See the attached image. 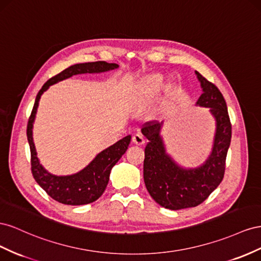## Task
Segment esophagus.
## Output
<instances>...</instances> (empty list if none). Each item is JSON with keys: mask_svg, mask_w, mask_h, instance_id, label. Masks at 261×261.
Instances as JSON below:
<instances>
[{"mask_svg": "<svg viewBox=\"0 0 261 261\" xmlns=\"http://www.w3.org/2000/svg\"><path fill=\"white\" fill-rule=\"evenodd\" d=\"M132 141H133V143L137 144V145H142V144L145 143L144 137L139 135V133H137V135H135V136L132 137Z\"/></svg>", "mask_w": 261, "mask_h": 261, "instance_id": "1", "label": "esophagus"}]
</instances>
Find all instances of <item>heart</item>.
I'll return each mask as SVG.
<instances>
[{
    "label": "heart",
    "instance_id": "1",
    "mask_svg": "<svg viewBox=\"0 0 261 261\" xmlns=\"http://www.w3.org/2000/svg\"><path fill=\"white\" fill-rule=\"evenodd\" d=\"M162 85L163 76L161 74H150L137 84L135 91H133V96H135L133 98L138 102L151 99L160 92Z\"/></svg>",
    "mask_w": 261,
    "mask_h": 261
}]
</instances>
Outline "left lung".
Returning a JSON list of instances; mask_svg holds the SVG:
<instances>
[{
    "label": "left lung",
    "mask_w": 261,
    "mask_h": 261,
    "mask_svg": "<svg viewBox=\"0 0 261 261\" xmlns=\"http://www.w3.org/2000/svg\"><path fill=\"white\" fill-rule=\"evenodd\" d=\"M203 93L197 105L209 108L217 130L207 160L197 168H182L166 153L161 137L163 122H146L142 133L145 146L143 177L145 187L160 205L170 210L197 206L209 197L223 180L225 161L232 138L227 106L220 89L196 71Z\"/></svg>",
    "instance_id": "left-lung-1"
}]
</instances>
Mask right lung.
I'll use <instances>...</instances> for the list:
<instances>
[{
  "mask_svg": "<svg viewBox=\"0 0 261 261\" xmlns=\"http://www.w3.org/2000/svg\"><path fill=\"white\" fill-rule=\"evenodd\" d=\"M118 66L119 65L116 63H107L105 61L71 65L61 73L57 74L56 76L48 80L36 96L34 108L27 124V139L32 155V173L37 184L58 202L69 205H82L92 203L97 200L107 187L111 168L116 165V163L121 159V156L128 148L131 136L124 137L114 145L101 151L96 155V158L85 168L80 170L76 174L69 176L52 175L42 167L38 158H37V152L33 141V123L35 121L39 99L49 86L58 83V82L76 75V74L107 72L117 69Z\"/></svg>",
  "mask_w": 261,
  "mask_h": 261,
  "instance_id": "1",
  "label": "right lung"
}]
</instances>
